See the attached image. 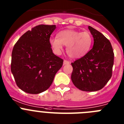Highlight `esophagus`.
I'll return each instance as SVG.
<instances>
[{
  "instance_id": "esophagus-1",
  "label": "esophagus",
  "mask_w": 124,
  "mask_h": 124,
  "mask_svg": "<svg viewBox=\"0 0 124 124\" xmlns=\"http://www.w3.org/2000/svg\"><path fill=\"white\" fill-rule=\"evenodd\" d=\"M63 65H67V64H69L70 63V62L69 61H65V60H64L63 61Z\"/></svg>"
}]
</instances>
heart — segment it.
Returning a JSON list of instances; mask_svg holds the SVG:
<instances>
[{
    "label": "heart",
    "mask_w": 124,
    "mask_h": 124,
    "mask_svg": "<svg viewBox=\"0 0 124 124\" xmlns=\"http://www.w3.org/2000/svg\"><path fill=\"white\" fill-rule=\"evenodd\" d=\"M50 44L54 51L60 54L63 45L66 46V51L72 59H78L89 51L92 45V38L88 32L75 30H64L58 34V37H51Z\"/></svg>",
    "instance_id": "heart-1"
}]
</instances>
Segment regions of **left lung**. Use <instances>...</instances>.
<instances>
[{
	"instance_id": "obj_1",
	"label": "left lung",
	"mask_w": 124,
	"mask_h": 124,
	"mask_svg": "<svg viewBox=\"0 0 124 124\" xmlns=\"http://www.w3.org/2000/svg\"><path fill=\"white\" fill-rule=\"evenodd\" d=\"M88 28L93 46L84 57L71 63V79L77 89L93 92L102 89L111 78L114 54L109 40L92 27Z\"/></svg>"
}]
</instances>
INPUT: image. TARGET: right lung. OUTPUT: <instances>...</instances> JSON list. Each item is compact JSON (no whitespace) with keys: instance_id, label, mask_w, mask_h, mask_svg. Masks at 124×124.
<instances>
[{"instance_id":"right-lung-1","label":"right lung","mask_w":124,"mask_h":124,"mask_svg":"<svg viewBox=\"0 0 124 124\" xmlns=\"http://www.w3.org/2000/svg\"><path fill=\"white\" fill-rule=\"evenodd\" d=\"M56 25H39L20 37L12 52L11 72L17 85L37 94L47 90L63 60L53 53L50 37Z\"/></svg>"}]
</instances>
